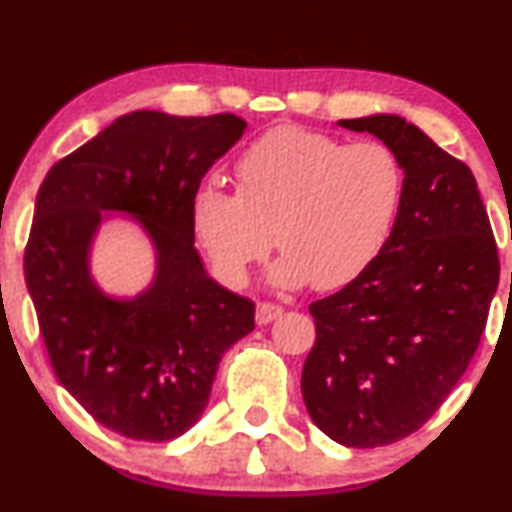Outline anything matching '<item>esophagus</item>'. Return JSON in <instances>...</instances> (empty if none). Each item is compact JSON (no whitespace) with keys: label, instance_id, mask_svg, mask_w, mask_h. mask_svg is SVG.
Here are the masks:
<instances>
[{"label":"esophagus","instance_id":"34e87169","mask_svg":"<svg viewBox=\"0 0 512 512\" xmlns=\"http://www.w3.org/2000/svg\"><path fill=\"white\" fill-rule=\"evenodd\" d=\"M284 313V308L276 303H260L257 305V325H269V322H274L276 317Z\"/></svg>","mask_w":512,"mask_h":512}]
</instances>
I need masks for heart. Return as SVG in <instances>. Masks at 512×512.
I'll return each mask as SVG.
<instances>
[{
	"mask_svg": "<svg viewBox=\"0 0 512 512\" xmlns=\"http://www.w3.org/2000/svg\"><path fill=\"white\" fill-rule=\"evenodd\" d=\"M233 173L238 192L207 182L190 199L192 236L228 286L248 279L276 236L286 252L272 269L276 284L342 289L383 255L407 190L392 146L303 127L264 132Z\"/></svg>",
	"mask_w": 512,
	"mask_h": 512,
	"instance_id": "obj_1",
	"label": "heart"
}]
</instances>
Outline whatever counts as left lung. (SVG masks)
Wrapping results in <instances>:
<instances>
[{
	"instance_id": "left-lung-1",
	"label": "left lung",
	"mask_w": 512,
	"mask_h": 512,
	"mask_svg": "<svg viewBox=\"0 0 512 512\" xmlns=\"http://www.w3.org/2000/svg\"><path fill=\"white\" fill-rule=\"evenodd\" d=\"M383 139L407 173L383 255L310 303L315 344L301 390L310 419L346 448L411 436L477 354L501 262L472 170L397 115L339 120Z\"/></svg>"
}]
</instances>
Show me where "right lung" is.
Returning <instances> with one entry per match:
<instances>
[{
    "mask_svg": "<svg viewBox=\"0 0 512 512\" xmlns=\"http://www.w3.org/2000/svg\"><path fill=\"white\" fill-rule=\"evenodd\" d=\"M233 113L175 117L137 110L48 170L23 272L52 370L98 424L166 443L195 426L221 356L255 330V303L204 274L190 199L243 137ZM101 210H125L157 245L155 286L134 302L105 299L87 276Z\"/></svg>",
    "mask_w": 512,
    "mask_h": 512,
    "instance_id": "right-lung-1",
    "label": "right lung"
}]
</instances>
